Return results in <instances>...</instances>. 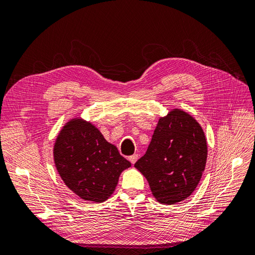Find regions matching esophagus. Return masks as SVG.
I'll list each match as a JSON object with an SVG mask.
<instances>
[{"label":"esophagus","mask_w":255,"mask_h":255,"mask_svg":"<svg viewBox=\"0 0 255 255\" xmlns=\"http://www.w3.org/2000/svg\"><path fill=\"white\" fill-rule=\"evenodd\" d=\"M137 159H138V155H137V154H133V155H130V156L128 157V160H129L132 164H135L136 161H137Z\"/></svg>","instance_id":"esophagus-1"}]
</instances>
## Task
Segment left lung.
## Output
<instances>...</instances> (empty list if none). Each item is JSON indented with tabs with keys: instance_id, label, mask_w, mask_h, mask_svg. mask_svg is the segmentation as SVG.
Listing matches in <instances>:
<instances>
[{
	"instance_id": "8db88e82",
	"label": "left lung",
	"mask_w": 255,
	"mask_h": 255,
	"mask_svg": "<svg viewBox=\"0 0 255 255\" xmlns=\"http://www.w3.org/2000/svg\"><path fill=\"white\" fill-rule=\"evenodd\" d=\"M207 144L189 114L172 110L159 118L145 154L135 163L159 203L175 204L197 188L205 169Z\"/></svg>"
}]
</instances>
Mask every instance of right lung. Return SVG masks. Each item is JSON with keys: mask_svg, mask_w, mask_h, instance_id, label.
Wrapping results in <instances>:
<instances>
[{"mask_svg": "<svg viewBox=\"0 0 255 255\" xmlns=\"http://www.w3.org/2000/svg\"><path fill=\"white\" fill-rule=\"evenodd\" d=\"M61 180L83 200L101 203L117 186L123 170L130 167L117 149L90 122L80 118L67 122L53 149Z\"/></svg>", "mask_w": 255, "mask_h": 255, "instance_id": "right-lung-1", "label": "right lung"}]
</instances>
